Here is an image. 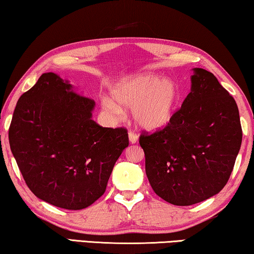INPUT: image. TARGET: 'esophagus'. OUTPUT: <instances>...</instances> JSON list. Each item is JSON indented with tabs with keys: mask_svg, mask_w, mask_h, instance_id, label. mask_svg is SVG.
Instances as JSON below:
<instances>
[{
	"mask_svg": "<svg viewBox=\"0 0 254 254\" xmlns=\"http://www.w3.org/2000/svg\"><path fill=\"white\" fill-rule=\"evenodd\" d=\"M128 140H130L131 143H135L138 141V135L137 133H134V132L130 131L128 132Z\"/></svg>",
	"mask_w": 254,
	"mask_h": 254,
	"instance_id": "34e87169",
	"label": "esophagus"
}]
</instances>
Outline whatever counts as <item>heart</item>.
Wrapping results in <instances>:
<instances>
[{
    "label": "heart",
    "mask_w": 254,
    "mask_h": 254,
    "mask_svg": "<svg viewBox=\"0 0 254 254\" xmlns=\"http://www.w3.org/2000/svg\"><path fill=\"white\" fill-rule=\"evenodd\" d=\"M112 94L121 106L132 107L135 124L147 131H156L168 126L180 101L177 83L156 74H141L121 81L113 88ZM101 106L113 116L123 114L122 107L107 98Z\"/></svg>",
    "instance_id": "b5f03b06"
}]
</instances>
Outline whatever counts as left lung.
<instances>
[{
	"label": "left lung",
	"instance_id": "1",
	"mask_svg": "<svg viewBox=\"0 0 254 254\" xmlns=\"http://www.w3.org/2000/svg\"><path fill=\"white\" fill-rule=\"evenodd\" d=\"M146 175L156 195L173 205H192L228 183L242 143L236 101L217 77L194 68L191 91L164 128L142 132Z\"/></svg>",
	"mask_w": 254,
	"mask_h": 254
}]
</instances>
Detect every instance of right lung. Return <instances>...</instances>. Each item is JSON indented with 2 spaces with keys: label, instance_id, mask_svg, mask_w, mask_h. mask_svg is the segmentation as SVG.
Returning a JSON list of instances; mask_svg holds the SVG:
<instances>
[{
  "label": "right lung",
  "instance_id": "add662e5",
  "mask_svg": "<svg viewBox=\"0 0 254 254\" xmlns=\"http://www.w3.org/2000/svg\"><path fill=\"white\" fill-rule=\"evenodd\" d=\"M93 107L92 99L55 73L41 75L19 98L10 148L26 185L44 202L81 210L104 195L128 135L124 127L94 122Z\"/></svg>",
  "mask_w": 254,
  "mask_h": 254
}]
</instances>
